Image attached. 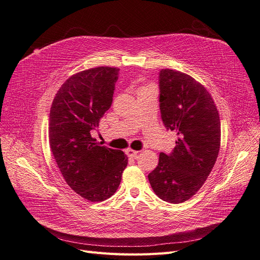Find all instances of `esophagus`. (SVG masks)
Returning <instances> with one entry per match:
<instances>
[{"instance_id":"1","label":"esophagus","mask_w":260,"mask_h":260,"mask_svg":"<svg viewBox=\"0 0 260 260\" xmlns=\"http://www.w3.org/2000/svg\"><path fill=\"white\" fill-rule=\"evenodd\" d=\"M125 154H127L129 157H131V158H133V157H136L139 154V152L135 151V149L132 148H127L125 149Z\"/></svg>"}]
</instances>
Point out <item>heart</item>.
<instances>
[{"label":"heart","mask_w":260,"mask_h":260,"mask_svg":"<svg viewBox=\"0 0 260 260\" xmlns=\"http://www.w3.org/2000/svg\"><path fill=\"white\" fill-rule=\"evenodd\" d=\"M143 89H147V88H143Z\"/></svg>","instance_id":"obj_1"}]
</instances>
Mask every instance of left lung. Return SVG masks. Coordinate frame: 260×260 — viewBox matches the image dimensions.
Instances as JSON below:
<instances>
[{
	"instance_id": "left-lung-1",
	"label": "left lung",
	"mask_w": 260,
	"mask_h": 260,
	"mask_svg": "<svg viewBox=\"0 0 260 260\" xmlns=\"http://www.w3.org/2000/svg\"><path fill=\"white\" fill-rule=\"evenodd\" d=\"M159 103L165 127L178 139L170 154H159L148 181L160 200L179 204L196 194L215 166L221 138L219 114L205 86L172 69L159 73Z\"/></svg>"
}]
</instances>
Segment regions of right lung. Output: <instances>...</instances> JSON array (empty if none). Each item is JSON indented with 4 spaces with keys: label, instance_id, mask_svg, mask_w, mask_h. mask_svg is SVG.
Masks as SVG:
<instances>
[{
    "label": "right lung",
    "instance_id": "add662e5",
    "mask_svg": "<svg viewBox=\"0 0 260 260\" xmlns=\"http://www.w3.org/2000/svg\"><path fill=\"white\" fill-rule=\"evenodd\" d=\"M119 69L96 67L62 83L50 111V147L66 183L84 200L102 202L120 184L128 157L102 146L91 132L112 106Z\"/></svg>",
    "mask_w": 260,
    "mask_h": 260
}]
</instances>
